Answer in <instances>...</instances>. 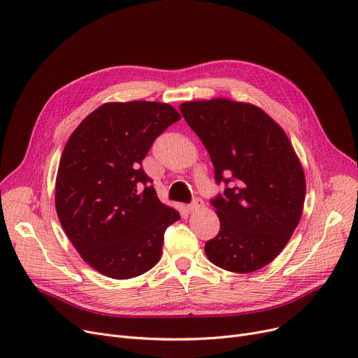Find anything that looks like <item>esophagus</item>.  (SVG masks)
Listing matches in <instances>:
<instances>
[{"instance_id": "esophagus-1", "label": "esophagus", "mask_w": 358, "mask_h": 358, "mask_svg": "<svg viewBox=\"0 0 358 358\" xmlns=\"http://www.w3.org/2000/svg\"><path fill=\"white\" fill-rule=\"evenodd\" d=\"M203 206H204V201L201 199H196L192 204L187 206L185 209H187V212H189V213H193V212H197V210L203 209Z\"/></svg>"}]
</instances>
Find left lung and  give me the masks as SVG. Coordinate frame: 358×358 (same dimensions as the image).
Listing matches in <instances>:
<instances>
[{"label": "left lung", "mask_w": 358, "mask_h": 358, "mask_svg": "<svg viewBox=\"0 0 358 358\" xmlns=\"http://www.w3.org/2000/svg\"><path fill=\"white\" fill-rule=\"evenodd\" d=\"M180 110L208 149L216 182H231L212 200L220 231L206 242V255L239 274L266 267L287 245L303 212L306 180L292 142L250 103L199 100Z\"/></svg>", "instance_id": "1"}]
</instances>
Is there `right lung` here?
Wrapping results in <instances>:
<instances>
[{"label":"right lung","instance_id":"obj_1","mask_svg":"<svg viewBox=\"0 0 358 358\" xmlns=\"http://www.w3.org/2000/svg\"><path fill=\"white\" fill-rule=\"evenodd\" d=\"M180 119L166 103H106L69 136L56 174V213L75 250L100 274L126 280L161 259L164 232L180 213L159 201L142 161Z\"/></svg>","mask_w":358,"mask_h":358}]
</instances>
